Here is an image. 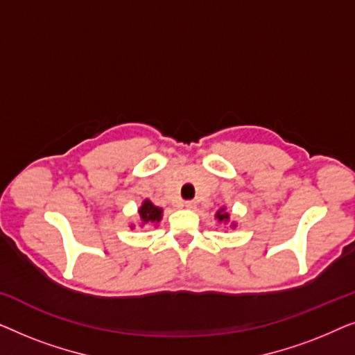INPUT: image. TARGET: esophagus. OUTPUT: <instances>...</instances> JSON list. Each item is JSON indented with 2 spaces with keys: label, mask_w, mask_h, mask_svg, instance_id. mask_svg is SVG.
<instances>
[{
  "label": "esophagus",
  "mask_w": 355,
  "mask_h": 355,
  "mask_svg": "<svg viewBox=\"0 0 355 355\" xmlns=\"http://www.w3.org/2000/svg\"><path fill=\"white\" fill-rule=\"evenodd\" d=\"M184 208H187V210H196V202H184Z\"/></svg>",
  "instance_id": "1"
}]
</instances>
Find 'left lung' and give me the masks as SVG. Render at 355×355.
<instances>
[{"label":"left lung","mask_w":355,"mask_h":355,"mask_svg":"<svg viewBox=\"0 0 355 355\" xmlns=\"http://www.w3.org/2000/svg\"><path fill=\"white\" fill-rule=\"evenodd\" d=\"M230 218H231V215L230 213L226 211V207H223V208H220V210H218L216 213H215V220H218V223H225V225H227V223H230ZM237 225L234 221L231 223V227L232 230H234Z\"/></svg>","instance_id":"obj_1"}]
</instances>
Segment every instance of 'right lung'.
Wrapping results in <instances>:
<instances>
[{
  "mask_svg": "<svg viewBox=\"0 0 355 355\" xmlns=\"http://www.w3.org/2000/svg\"><path fill=\"white\" fill-rule=\"evenodd\" d=\"M163 218V208H159L145 198L142 205L139 207V225L140 226H158V223ZM135 225H130V230H134Z\"/></svg>",
  "mask_w": 355,
  "mask_h": 355,
  "instance_id": "obj_1",
  "label": "right lung"
}]
</instances>
